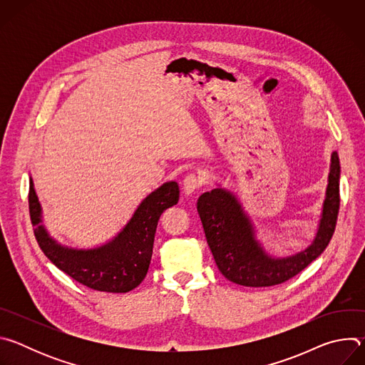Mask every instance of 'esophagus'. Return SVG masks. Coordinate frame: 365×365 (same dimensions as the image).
Returning <instances> with one entry per match:
<instances>
[{"instance_id": "34e87169", "label": "esophagus", "mask_w": 365, "mask_h": 365, "mask_svg": "<svg viewBox=\"0 0 365 365\" xmlns=\"http://www.w3.org/2000/svg\"><path fill=\"white\" fill-rule=\"evenodd\" d=\"M200 186H202V179L195 173H190L183 179V192H185V195H192Z\"/></svg>"}]
</instances>
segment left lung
<instances>
[{
    "instance_id": "1",
    "label": "left lung",
    "mask_w": 365,
    "mask_h": 365,
    "mask_svg": "<svg viewBox=\"0 0 365 365\" xmlns=\"http://www.w3.org/2000/svg\"><path fill=\"white\" fill-rule=\"evenodd\" d=\"M339 158L334 151L315 240L306 250L282 258L269 255L255 238L252 222L234 193L222 187L202 193L196 203L197 214L222 276L245 287H269L294 277L317 259L335 231L339 211Z\"/></svg>"
}]
</instances>
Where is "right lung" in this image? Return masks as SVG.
<instances>
[{"mask_svg": "<svg viewBox=\"0 0 365 365\" xmlns=\"http://www.w3.org/2000/svg\"><path fill=\"white\" fill-rule=\"evenodd\" d=\"M179 200V185L166 182L138 205L127 225L95 248H72L51 238L41 224V206L30 178L29 210L34 235L44 255L81 284L108 293H127L145 277L160 215Z\"/></svg>", "mask_w": 365, "mask_h": 365, "instance_id": "1", "label": "right lung"}]
</instances>
